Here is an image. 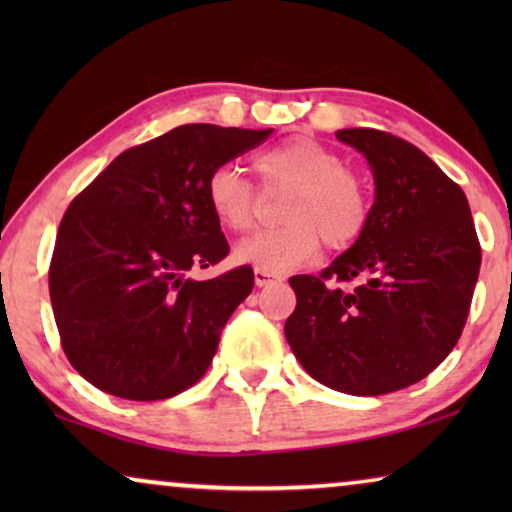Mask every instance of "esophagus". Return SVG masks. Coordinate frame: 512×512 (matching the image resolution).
<instances>
[{
	"label": "esophagus",
	"mask_w": 512,
	"mask_h": 512,
	"mask_svg": "<svg viewBox=\"0 0 512 512\" xmlns=\"http://www.w3.org/2000/svg\"><path fill=\"white\" fill-rule=\"evenodd\" d=\"M254 279H256V286H268V284L282 282V275H277V272H270V270L256 268L254 270Z\"/></svg>",
	"instance_id": "esophagus-1"
}]
</instances>
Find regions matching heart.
<instances>
[{"instance_id": "heart-1", "label": "heart", "mask_w": 512, "mask_h": 512, "mask_svg": "<svg viewBox=\"0 0 512 512\" xmlns=\"http://www.w3.org/2000/svg\"><path fill=\"white\" fill-rule=\"evenodd\" d=\"M263 191L284 193L279 228L247 237L233 249L237 263L282 272L298 268L328 249H347L368 223L370 198L363 179L345 167L338 153L312 137H293L254 158ZM207 202L233 233H247L258 221V191L240 170L221 165L207 177Z\"/></svg>"}]
</instances>
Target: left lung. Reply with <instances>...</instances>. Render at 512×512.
I'll list each match as a JSON object with an SVG mask.
<instances>
[{"mask_svg": "<svg viewBox=\"0 0 512 512\" xmlns=\"http://www.w3.org/2000/svg\"><path fill=\"white\" fill-rule=\"evenodd\" d=\"M335 135L366 156L375 205L345 254L289 279L284 333L317 382L382 396L424 380L457 345L482 251L464 191L424 151L375 128Z\"/></svg>", "mask_w": 512, "mask_h": 512, "instance_id": "1", "label": "left lung"}]
</instances>
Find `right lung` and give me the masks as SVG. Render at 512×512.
<instances>
[{
  "label": "right lung",
  "mask_w": 512,
  "mask_h": 512,
  "mask_svg": "<svg viewBox=\"0 0 512 512\" xmlns=\"http://www.w3.org/2000/svg\"><path fill=\"white\" fill-rule=\"evenodd\" d=\"M270 135L179 125L116 156L67 207L48 291L62 349L93 387L163 401L207 373L221 328L254 289L249 265L184 277L230 251L207 177Z\"/></svg>",
  "instance_id": "1"
}]
</instances>
